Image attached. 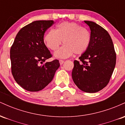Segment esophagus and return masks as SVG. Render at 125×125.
I'll return each instance as SVG.
<instances>
[{
  "instance_id": "obj_1",
  "label": "esophagus",
  "mask_w": 125,
  "mask_h": 125,
  "mask_svg": "<svg viewBox=\"0 0 125 125\" xmlns=\"http://www.w3.org/2000/svg\"><path fill=\"white\" fill-rule=\"evenodd\" d=\"M59 63H60V64L62 65V64L64 63V61L63 60H59Z\"/></svg>"
}]
</instances>
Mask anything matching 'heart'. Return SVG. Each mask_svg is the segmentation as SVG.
Segmentation results:
<instances>
[{
  "mask_svg": "<svg viewBox=\"0 0 125 125\" xmlns=\"http://www.w3.org/2000/svg\"><path fill=\"white\" fill-rule=\"evenodd\" d=\"M62 41L64 44L54 54L56 58H69L74 53L76 54L84 53L90 46L91 35L82 26L64 21L57 26L56 31H49L44 38V43L52 51L58 49Z\"/></svg>",
  "mask_w": 125,
  "mask_h": 125,
  "instance_id": "1",
  "label": "heart"
}]
</instances>
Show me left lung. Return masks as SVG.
<instances>
[{
    "mask_svg": "<svg viewBox=\"0 0 125 125\" xmlns=\"http://www.w3.org/2000/svg\"><path fill=\"white\" fill-rule=\"evenodd\" d=\"M89 26L91 42L88 49L74 61L72 79L79 89L95 93L108 84L116 64L113 42L108 32L97 23L84 21Z\"/></svg>",
    "mask_w": 125,
    "mask_h": 125,
    "instance_id": "left-lung-1",
    "label": "left lung"
}]
</instances>
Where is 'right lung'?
I'll use <instances>...</instances> for the list:
<instances>
[{
	"label": "right lung",
	"mask_w": 125,
	"mask_h": 125,
	"mask_svg": "<svg viewBox=\"0 0 125 125\" xmlns=\"http://www.w3.org/2000/svg\"><path fill=\"white\" fill-rule=\"evenodd\" d=\"M53 21H36L20 30L10 48L11 69L14 79L30 92L44 88L60 66L58 60L47 62L52 54L44 43L46 31Z\"/></svg>",
	"instance_id": "right-lung-1"
}]
</instances>
